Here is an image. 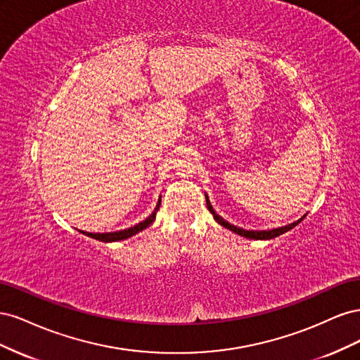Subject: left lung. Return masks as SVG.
Wrapping results in <instances>:
<instances>
[{"label":"left lung","instance_id":"obj_1","mask_svg":"<svg viewBox=\"0 0 360 360\" xmlns=\"http://www.w3.org/2000/svg\"><path fill=\"white\" fill-rule=\"evenodd\" d=\"M205 201H207V209H209V212L213 214L214 221H216L217 224H221L222 226L226 228V230H230V231H233V233H236V234H238V236H243V237H246V238H254V240H269V238H275V237H278V236H281V234H284V233L290 231L291 228H294L297 224H300V222L303 221V217H304V216H303V217H300V219L296 221V222H292V224L285 225V226L274 228V230H269V231H252V230L248 231V230H243V228L234 226V225H231L230 222H226L225 219H222V217L213 210V207H212V204H210V200H209V197H207V195H205Z\"/></svg>","mask_w":360,"mask_h":360}]
</instances>
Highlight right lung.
<instances>
[{
    "mask_svg": "<svg viewBox=\"0 0 360 360\" xmlns=\"http://www.w3.org/2000/svg\"><path fill=\"white\" fill-rule=\"evenodd\" d=\"M159 207H160V198H159V201H158V204H156V209L153 210V213H151V214L147 217L146 221L136 224L135 226L126 228V230H122V231H114V233H86V231H81V233H82V234H85V236L91 237V238H96V240H99V242H105V243H110V242H118V240H124V238H129V237H132V236L138 234L139 231L146 230L147 226H150L151 224H153V222H155V219H156V213H158V210H159Z\"/></svg>",
    "mask_w": 360,
    "mask_h": 360,
    "instance_id": "obj_1",
    "label": "right lung"
}]
</instances>
